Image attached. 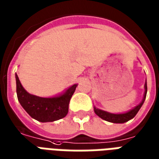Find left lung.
<instances>
[{"label":"left lung","mask_w":159,"mask_h":159,"mask_svg":"<svg viewBox=\"0 0 159 159\" xmlns=\"http://www.w3.org/2000/svg\"><path fill=\"white\" fill-rule=\"evenodd\" d=\"M144 88V96H143V98H142L141 102L137 106L133 107L132 109L129 110L128 112H125V113H109V112H107V111H104V110L97 108L95 106H94V112H95V113L97 114V116H99L101 119H104V120H106L107 122L114 123V124H124V123L127 122V121L132 119L136 115V113H138V111L140 110L141 106L144 103L145 99H146V97H147V92H148L147 80H146Z\"/></svg>","instance_id":"left-lung-1"}]
</instances>
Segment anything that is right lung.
Returning <instances> with one entry per match:
<instances>
[{"label": "right lung", "instance_id": "right-lung-1", "mask_svg": "<svg viewBox=\"0 0 159 159\" xmlns=\"http://www.w3.org/2000/svg\"><path fill=\"white\" fill-rule=\"evenodd\" d=\"M15 78L18 102L31 118L42 123L53 122L68 114L69 101L78 84H73L55 97H41L29 93L23 87L17 74Z\"/></svg>", "mask_w": 159, "mask_h": 159}]
</instances>
